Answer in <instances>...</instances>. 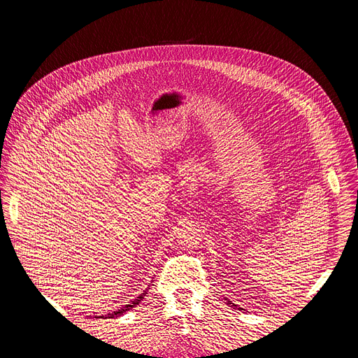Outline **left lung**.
Wrapping results in <instances>:
<instances>
[{
  "mask_svg": "<svg viewBox=\"0 0 358 358\" xmlns=\"http://www.w3.org/2000/svg\"><path fill=\"white\" fill-rule=\"evenodd\" d=\"M227 301H228V302H229V304H232V302H231V301H229V299H227Z\"/></svg>",
  "mask_w": 358,
  "mask_h": 358,
  "instance_id": "obj_1",
  "label": "left lung"
}]
</instances>
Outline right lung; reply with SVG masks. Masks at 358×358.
Masks as SVG:
<instances>
[{
	"mask_svg": "<svg viewBox=\"0 0 358 358\" xmlns=\"http://www.w3.org/2000/svg\"><path fill=\"white\" fill-rule=\"evenodd\" d=\"M148 294V289L146 291H143V294L142 295H139V296H137L136 299H133L131 302H130V304H126L124 307H122L120 310H117V311H115L113 314H107L106 317L104 315H101V317H96V318H115V317H120V315H123L126 311H129V310H131L133 307H136L137 304H139V302L143 299V296Z\"/></svg>",
	"mask_w": 358,
	"mask_h": 358,
	"instance_id": "1",
	"label": "right lung"
}]
</instances>
